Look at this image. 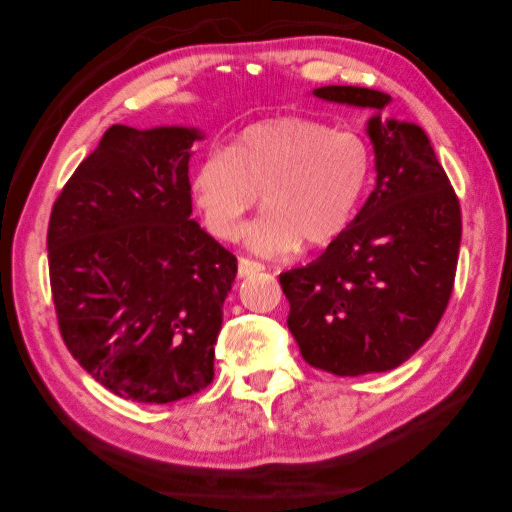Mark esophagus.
Wrapping results in <instances>:
<instances>
[{
  "label": "esophagus",
  "mask_w": 512,
  "mask_h": 512,
  "mask_svg": "<svg viewBox=\"0 0 512 512\" xmlns=\"http://www.w3.org/2000/svg\"><path fill=\"white\" fill-rule=\"evenodd\" d=\"M258 272H263L261 263L251 261V258H245V256L238 258V276H240V279H245V276H251V274H258Z\"/></svg>",
  "instance_id": "1"
}]
</instances>
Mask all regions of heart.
I'll list each match as a JSON object with an SVG mask.
<instances>
[{
	"label": "heart",
	"instance_id": "obj_1",
	"mask_svg": "<svg viewBox=\"0 0 512 512\" xmlns=\"http://www.w3.org/2000/svg\"><path fill=\"white\" fill-rule=\"evenodd\" d=\"M374 174L372 149L354 131L308 117L258 122L226 152L201 158L190 179L206 229L238 240L261 195L265 213L249 229L251 247L270 256L320 249L354 222Z\"/></svg>",
	"mask_w": 512,
	"mask_h": 512
}]
</instances>
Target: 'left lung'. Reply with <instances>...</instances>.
Masks as SVG:
<instances>
[{
	"label": "left lung",
	"mask_w": 512,
	"mask_h": 512,
	"mask_svg": "<svg viewBox=\"0 0 512 512\" xmlns=\"http://www.w3.org/2000/svg\"><path fill=\"white\" fill-rule=\"evenodd\" d=\"M329 102L381 108L388 92L324 86ZM376 188L320 258L279 276L288 329L308 365L335 376L395 370L447 311L460 249V201L426 133L408 122L367 124Z\"/></svg>",
	"instance_id": "obj_1"
}]
</instances>
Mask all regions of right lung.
Wrapping results in <instances>:
<instances>
[{
	"label": "right lung",
	"mask_w": 512,
	"mask_h": 512,
	"mask_svg": "<svg viewBox=\"0 0 512 512\" xmlns=\"http://www.w3.org/2000/svg\"><path fill=\"white\" fill-rule=\"evenodd\" d=\"M195 129L113 124L56 197L49 283L65 347L113 395L172 404L213 381L229 249L190 220Z\"/></svg>",
	"instance_id": "right-lung-1"
}]
</instances>
